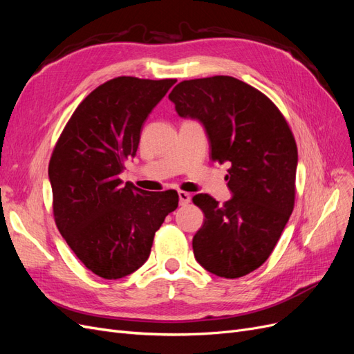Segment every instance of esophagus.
I'll return each instance as SVG.
<instances>
[{
	"label": "esophagus",
	"instance_id": "obj_1",
	"mask_svg": "<svg viewBox=\"0 0 354 354\" xmlns=\"http://www.w3.org/2000/svg\"><path fill=\"white\" fill-rule=\"evenodd\" d=\"M178 199H180V205L185 207V205H187V203L190 202V195L187 194V192L180 190L178 192Z\"/></svg>",
	"mask_w": 354,
	"mask_h": 354
}]
</instances>
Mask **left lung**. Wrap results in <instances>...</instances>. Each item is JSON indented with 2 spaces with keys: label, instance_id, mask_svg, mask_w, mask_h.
Here are the masks:
<instances>
[{
  "label": "left lung",
  "instance_id": "1",
  "mask_svg": "<svg viewBox=\"0 0 354 354\" xmlns=\"http://www.w3.org/2000/svg\"><path fill=\"white\" fill-rule=\"evenodd\" d=\"M168 99L205 128L212 160L230 164L229 201L194 196L205 216L192 242L195 259L220 277L248 274L269 259L294 209V136L269 97L233 77L181 81Z\"/></svg>",
  "mask_w": 354,
  "mask_h": 354
}]
</instances>
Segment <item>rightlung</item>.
Here are the masks:
<instances>
[{
  "mask_svg": "<svg viewBox=\"0 0 354 354\" xmlns=\"http://www.w3.org/2000/svg\"><path fill=\"white\" fill-rule=\"evenodd\" d=\"M176 80L118 77L91 91L53 151L48 178L60 234L88 270L121 279L142 267L155 232L178 205L176 190L122 183L146 118Z\"/></svg>",
  "mask_w": 354,
  "mask_h": 354,
  "instance_id": "add662e5",
  "label": "right lung"
}]
</instances>
